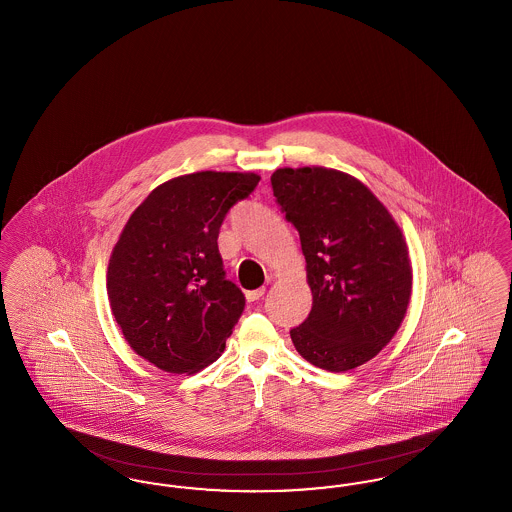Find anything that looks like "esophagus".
Segmentation results:
<instances>
[{"label":"esophagus","mask_w":512,"mask_h":512,"mask_svg":"<svg viewBox=\"0 0 512 512\" xmlns=\"http://www.w3.org/2000/svg\"><path fill=\"white\" fill-rule=\"evenodd\" d=\"M263 295H265V288H259V290H251V292H245L247 301H259Z\"/></svg>","instance_id":"obj_1"}]
</instances>
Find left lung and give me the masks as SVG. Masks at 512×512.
Instances as JSON below:
<instances>
[{
	"mask_svg": "<svg viewBox=\"0 0 512 512\" xmlns=\"http://www.w3.org/2000/svg\"><path fill=\"white\" fill-rule=\"evenodd\" d=\"M272 192L299 232L313 309L290 330L311 365L343 372L390 343L411 299L401 228L357 178L324 167L278 169Z\"/></svg>",
	"mask_w": 512,
	"mask_h": 512,
	"instance_id": "left-lung-1",
	"label": "left lung"
}]
</instances>
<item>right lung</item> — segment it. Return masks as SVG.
<instances>
[{"mask_svg":"<svg viewBox=\"0 0 512 512\" xmlns=\"http://www.w3.org/2000/svg\"><path fill=\"white\" fill-rule=\"evenodd\" d=\"M259 180L253 172L215 171L172 178L122 228L107 295L124 340L151 365L192 374L224 351L245 297L226 280L220 224Z\"/></svg>","mask_w":512,"mask_h":512,"instance_id":"1","label":"right lung"}]
</instances>
